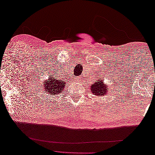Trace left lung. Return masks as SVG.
Instances as JSON below:
<instances>
[{
	"instance_id": "obj_1",
	"label": "left lung",
	"mask_w": 155,
	"mask_h": 155,
	"mask_svg": "<svg viewBox=\"0 0 155 155\" xmlns=\"http://www.w3.org/2000/svg\"><path fill=\"white\" fill-rule=\"evenodd\" d=\"M107 84H104V81L98 80L94 84L91 86V91L93 94L99 96H103L104 94H107L108 87Z\"/></svg>"
}]
</instances>
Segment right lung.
I'll return each instance as SVG.
<instances>
[{"label": "right lung", "mask_w": 155, "mask_h": 155, "mask_svg": "<svg viewBox=\"0 0 155 155\" xmlns=\"http://www.w3.org/2000/svg\"><path fill=\"white\" fill-rule=\"evenodd\" d=\"M66 84L67 83L64 82V80H55L51 78H49V80L45 81L42 87L44 88V91H46L47 93L53 96L62 93Z\"/></svg>", "instance_id": "1"}]
</instances>
